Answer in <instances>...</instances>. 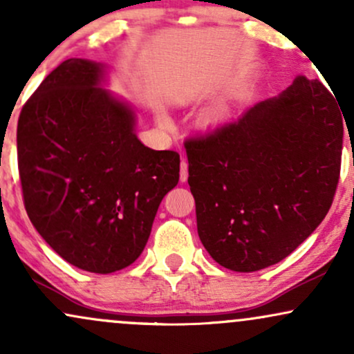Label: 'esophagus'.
I'll return each instance as SVG.
<instances>
[{
  "label": "esophagus",
  "mask_w": 354,
  "mask_h": 354,
  "mask_svg": "<svg viewBox=\"0 0 354 354\" xmlns=\"http://www.w3.org/2000/svg\"><path fill=\"white\" fill-rule=\"evenodd\" d=\"M181 171H180V180L181 183H185L188 180V161H186V158H181Z\"/></svg>",
  "instance_id": "obj_1"
}]
</instances>
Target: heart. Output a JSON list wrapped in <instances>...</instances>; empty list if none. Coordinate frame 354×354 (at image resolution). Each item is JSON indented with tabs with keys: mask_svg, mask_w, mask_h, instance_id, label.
<instances>
[{
	"mask_svg": "<svg viewBox=\"0 0 354 354\" xmlns=\"http://www.w3.org/2000/svg\"><path fill=\"white\" fill-rule=\"evenodd\" d=\"M225 118H226L225 108H214V109H211V111L206 113L205 124H218V123H221ZM163 123H166V124L169 123L168 118H163Z\"/></svg>",
	"mask_w": 354,
	"mask_h": 354,
	"instance_id": "1",
	"label": "heart"
}]
</instances>
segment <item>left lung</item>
Segmentation results:
<instances>
[{
	"label": "left lung",
	"instance_id": "obj_1",
	"mask_svg": "<svg viewBox=\"0 0 354 354\" xmlns=\"http://www.w3.org/2000/svg\"><path fill=\"white\" fill-rule=\"evenodd\" d=\"M343 118L321 81L298 76L236 121L185 141L198 234L214 261L263 270L318 228L338 186Z\"/></svg>",
	"mask_w": 354,
	"mask_h": 354
}]
</instances>
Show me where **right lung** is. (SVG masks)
I'll list each match as a JSON object with an SVG mask.
<instances>
[{
	"label": "right lung",
	"mask_w": 354,
	"mask_h": 354,
	"mask_svg": "<svg viewBox=\"0 0 354 354\" xmlns=\"http://www.w3.org/2000/svg\"><path fill=\"white\" fill-rule=\"evenodd\" d=\"M103 75L95 61H63L24 103L16 133L36 231L70 265L100 274L136 261L180 180V154L138 140L135 111L100 88Z\"/></svg>",
	"instance_id": "right-lung-1"
}]
</instances>
